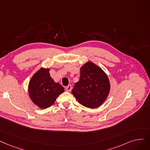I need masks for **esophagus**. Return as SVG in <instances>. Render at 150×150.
<instances>
[{
	"instance_id": "1",
	"label": "esophagus",
	"mask_w": 150,
	"mask_h": 150,
	"mask_svg": "<svg viewBox=\"0 0 150 150\" xmlns=\"http://www.w3.org/2000/svg\"><path fill=\"white\" fill-rule=\"evenodd\" d=\"M71 84H69V85H68L66 88V91H68V92H70V91H71Z\"/></svg>"
}]
</instances>
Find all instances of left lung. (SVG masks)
Listing matches in <instances>:
<instances>
[{"label": "left lung", "mask_w": 150, "mask_h": 150, "mask_svg": "<svg viewBox=\"0 0 150 150\" xmlns=\"http://www.w3.org/2000/svg\"><path fill=\"white\" fill-rule=\"evenodd\" d=\"M110 85L104 71L93 62H87L80 69V80L75 83L71 93L83 106L94 108L107 99Z\"/></svg>", "instance_id": "8db88e82"}]
</instances>
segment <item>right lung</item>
Instances as JSON below:
<instances>
[{
	"label": "right lung",
	"instance_id": "1",
	"mask_svg": "<svg viewBox=\"0 0 150 150\" xmlns=\"http://www.w3.org/2000/svg\"><path fill=\"white\" fill-rule=\"evenodd\" d=\"M49 71L48 69L41 68L32 77L29 84L30 99L41 108L51 106L57 96L64 91V87L52 79Z\"/></svg>",
	"mask_w": 150,
	"mask_h": 150
}]
</instances>
